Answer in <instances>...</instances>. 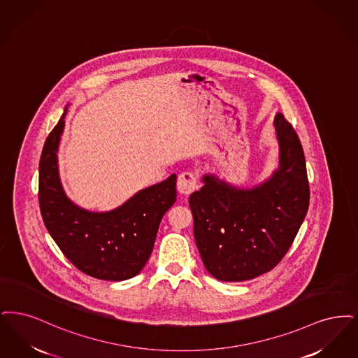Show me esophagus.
<instances>
[{
    "mask_svg": "<svg viewBox=\"0 0 358 358\" xmlns=\"http://www.w3.org/2000/svg\"><path fill=\"white\" fill-rule=\"evenodd\" d=\"M198 187V178L194 172H182L178 178V191L183 195H189Z\"/></svg>",
    "mask_w": 358,
    "mask_h": 358,
    "instance_id": "obj_1",
    "label": "esophagus"
}]
</instances>
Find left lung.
Masks as SVG:
<instances>
[{
  "instance_id": "8db88e82",
  "label": "left lung",
  "mask_w": 358,
  "mask_h": 358,
  "mask_svg": "<svg viewBox=\"0 0 358 358\" xmlns=\"http://www.w3.org/2000/svg\"><path fill=\"white\" fill-rule=\"evenodd\" d=\"M280 166L264 183L238 188L204 175L189 196L194 236L207 271L219 280H252L290 249L309 208L305 155L294 128L274 117Z\"/></svg>"
}]
</instances>
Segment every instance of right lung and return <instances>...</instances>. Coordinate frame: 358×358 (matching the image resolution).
<instances>
[{
	"label": "right lung",
	"mask_w": 358,
	"mask_h": 358,
	"mask_svg": "<svg viewBox=\"0 0 358 358\" xmlns=\"http://www.w3.org/2000/svg\"><path fill=\"white\" fill-rule=\"evenodd\" d=\"M66 110L65 107L49 134L40 157L43 220L62 254L80 271L97 280H129L147 264L160 220L176 201V175L141 189L112 211L92 213L78 207L65 195L57 166Z\"/></svg>",
	"instance_id": "right-lung-1"
}]
</instances>
